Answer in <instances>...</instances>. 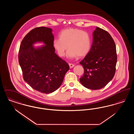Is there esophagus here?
Masks as SVG:
<instances>
[{"label": "esophagus", "instance_id": "1", "mask_svg": "<svg viewBox=\"0 0 134 134\" xmlns=\"http://www.w3.org/2000/svg\"><path fill=\"white\" fill-rule=\"evenodd\" d=\"M69 67H70V68H72L73 67H74V64H71V63H69Z\"/></svg>", "mask_w": 134, "mask_h": 134}]
</instances>
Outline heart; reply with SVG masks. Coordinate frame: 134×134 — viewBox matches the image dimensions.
Here are the masks:
<instances>
[{"label": "heart", "instance_id": "1", "mask_svg": "<svg viewBox=\"0 0 134 134\" xmlns=\"http://www.w3.org/2000/svg\"><path fill=\"white\" fill-rule=\"evenodd\" d=\"M59 38L54 40L53 47L60 57H64L68 48L69 50L67 57L69 58L84 57L91 49V37L82 30L73 28L65 29L60 33Z\"/></svg>", "mask_w": 134, "mask_h": 134}]
</instances>
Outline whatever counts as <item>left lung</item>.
<instances>
[{"label":"left lung","instance_id":"obj_1","mask_svg":"<svg viewBox=\"0 0 134 134\" xmlns=\"http://www.w3.org/2000/svg\"><path fill=\"white\" fill-rule=\"evenodd\" d=\"M89 53L80 62L84 68L80 81L90 89L104 87L114 76L117 61L115 42L108 32L96 27Z\"/></svg>","mask_w":134,"mask_h":134}]
</instances>
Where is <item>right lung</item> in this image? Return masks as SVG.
<instances>
[{"label": "right lung", "mask_w": 134, "mask_h": 134, "mask_svg": "<svg viewBox=\"0 0 134 134\" xmlns=\"http://www.w3.org/2000/svg\"><path fill=\"white\" fill-rule=\"evenodd\" d=\"M52 31L49 27H36L26 35L19 47V62L24 80L43 93L58 89L69 69V65L55 52ZM38 42L44 45L34 47Z\"/></svg>", "instance_id": "obj_1"}]
</instances>
